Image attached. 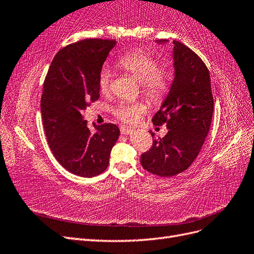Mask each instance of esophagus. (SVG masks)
I'll list each match as a JSON object with an SVG mask.
<instances>
[{"instance_id": "1", "label": "esophagus", "mask_w": 254, "mask_h": 254, "mask_svg": "<svg viewBox=\"0 0 254 254\" xmlns=\"http://www.w3.org/2000/svg\"><path fill=\"white\" fill-rule=\"evenodd\" d=\"M133 131H134V130L132 128H130V127H127V126H122L121 127V133L124 134V135L132 134Z\"/></svg>"}]
</instances>
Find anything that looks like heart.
I'll use <instances>...</instances> for the list:
<instances>
[{"mask_svg":"<svg viewBox=\"0 0 254 254\" xmlns=\"http://www.w3.org/2000/svg\"><path fill=\"white\" fill-rule=\"evenodd\" d=\"M119 64L131 74L142 83V91L145 96L152 101L162 98L168 89L166 75L161 71L157 61L147 54L139 51H132L125 54L119 60ZM111 73L108 68H102L99 72L98 86L102 93L106 94L110 89ZM147 111V107L143 103H120L114 109L115 117L125 123H135Z\"/></svg>","mask_w":254,"mask_h":254,"instance_id":"1","label":"heart"}]
</instances>
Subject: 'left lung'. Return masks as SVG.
Returning <instances> with one entry per match:
<instances>
[{"label":"left lung","mask_w":254,"mask_h":254,"mask_svg":"<svg viewBox=\"0 0 254 254\" xmlns=\"http://www.w3.org/2000/svg\"><path fill=\"white\" fill-rule=\"evenodd\" d=\"M173 43L174 80L152 118L153 124H165L168 131L141 156L144 170L160 177L178 175L194 162L209 133L214 109L211 77L203 61L187 45Z\"/></svg>","instance_id":"obj_1"}]
</instances>
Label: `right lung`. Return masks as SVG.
Masks as SVG:
<instances>
[{
    "label": "right lung",
    "mask_w": 254,
    "mask_h": 254,
    "mask_svg": "<svg viewBox=\"0 0 254 254\" xmlns=\"http://www.w3.org/2000/svg\"><path fill=\"white\" fill-rule=\"evenodd\" d=\"M115 43L86 39L67 45L54 57L43 84L42 122L53 155L66 171L86 178L105 172L120 136L114 124H93L91 132L82 115L99 98V72Z\"/></svg>",
    "instance_id": "right-lung-1"
}]
</instances>
